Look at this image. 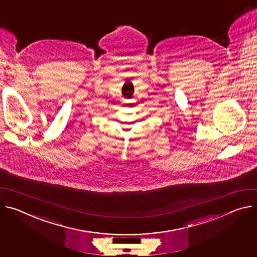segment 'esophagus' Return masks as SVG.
<instances>
[{"label":"esophagus","instance_id":"34e87169","mask_svg":"<svg viewBox=\"0 0 257 257\" xmlns=\"http://www.w3.org/2000/svg\"><path fill=\"white\" fill-rule=\"evenodd\" d=\"M125 104H126V105H129V101H126V102H125Z\"/></svg>","mask_w":257,"mask_h":257}]
</instances>
